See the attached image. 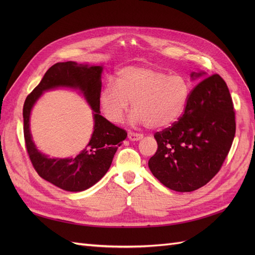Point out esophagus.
I'll return each instance as SVG.
<instances>
[{"label":"esophagus","mask_w":255,"mask_h":255,"mask_svg":"<svg viewBox=\"0 0 255 255\" xmlns=\"http://www.w3.org/2000/svg\"><path fill=\"white\" fill-rule=\"evenodd\" d=\"M128 139H129L130 141H138V140L141 139V138L143 137V135H142V134H139V133L129 132L128 135Z\"/></svg>","instance_id":"1"}]
</instances>
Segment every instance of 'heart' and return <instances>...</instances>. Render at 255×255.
Instances as JSON below:
<instances>
[{"instance_id":"heart-1","label":"heart","mask_w":255,"mask_h":255,"mask_svg":"<svg viewBox=\"0 0 255 255\" xmlns=\"http://www.w3.org/2000/svg\"><path fill=\"white\" fill-rule=\"evenodd\" d=\"M116 82L117 86L106 85L99 99L105 117L116 123L132 103L133 122L152 128L172 126L184 115L191 96V85L185 76L154 68H123Z\"/></svg>"}]
</instances>
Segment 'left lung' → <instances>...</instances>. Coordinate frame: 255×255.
<instances>
[{
  "instance_id": "8db88e82",
  "label": "left lung",
  "mask_w": 255,
  "mask_h": 255,
  "mask_svg": "<svg viewBox=\"0 0 255 255\" xmlns=\"http://www.w3.org/2000/svg\"><path fill=\"white\" fill-rule=\"evenodd\" d=\"M204 72H192L191 79ZM232 98L226 82L213 74L191 90L184 115L154 134L157 150L149 159L153 175L180 192L204 186L218 173L235 136Z\"/></svg>"
}]
</instances>
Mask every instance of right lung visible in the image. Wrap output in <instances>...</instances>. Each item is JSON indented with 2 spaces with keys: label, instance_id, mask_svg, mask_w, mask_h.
<instances>
[{
  "label": "right lung",
  "instance_id": "right-lung-1",
  "mask_svg": "<svg viewBox=\"0 0 255 255\" xmlns=\"http://www.w3.org/2000/svg\"><path fill=\"white\" fill-rule=\"evenodd\" d=\"M102 66L66 61L53 65L39 85L27 96L23 106L24 139L30 161L42 179L67 191H83L102 179L118 146L126 139L125 129L100 115ZM58 87L80 89L94 111V133L89 144L75 158L50 159L38 151L29 129L30 112L43 91Z\"/></svg>",
  "mask_w": 255,
  "mask_h": 255
}]
</instances>
